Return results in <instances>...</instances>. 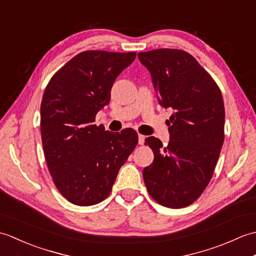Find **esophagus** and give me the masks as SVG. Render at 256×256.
Masks as SVG:
<instances>
[{"label": "esophagus", "instance_id": "1", "mask_svg": "<svg viewBox=\"0 0 256 256\" xmlns=\"http://www.w3.org/2000/svg\"><path fill=\"white\" fill-rule=\"evenodd\" d=\"M144 140H145V136L142 134H138V144L142 145L144 144Z\"/></svg>", "mask_w": 256, "mask_h": 256}]
</instances>
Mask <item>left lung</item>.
<instances>
[{
    "instance_id": "obj_1",
    "label": "left lung",
    "mask_w": 256,
    "mask_h": 256,
    "mask_svg": "<svg viewBox=\"0 0 256 256\" xmlns=\"http://www.w3.org/2000/svg\"><path fill=\"white\" fill-rule=\"evenodd\" d=\"M152 76L162 106L172 108L170 143L145 140L154 160L143 178L150 197L167 208H184L197 200L214 175L224 140L221 91L201 64L180 50L138 52Z\"/></svg>"
}]
</instances>
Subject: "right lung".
Wrapping results in <instances>:
<instances>
[{
    "instance_id": "1",
    "label": "right lung",
    "mask_w": 256,
    "mask_h": 256,
    "mask_svg": "<svg viewBox=\"0 0 256 256\" xmlns=\"http://www.w3.org/2000/svg\"><path fill=\"white\" fill-rule=\"evenodd\" d=\"M136 52L86 50L52 76L40 104L42 148L54 184L77 206H94L110 194L120 168L138 145V133L106 131L96 116L111 98L118 76Z\"/></svg>"
}]
</instances>
